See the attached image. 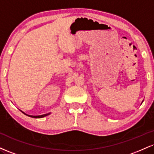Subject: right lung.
I'll list each match as a JSON object with an SVG mask.
<instances>
[{
	"label": "right lung",
	"mask_w": 154,
	"mask_h": 154,
	"mask_svg": "<svg viewBox=\"0 0 154 154\" xmlns=\"http://www.w3.org/2000/svg\"><path fill=\"white\" fill-rule=\"evenodd\" d=\"M24 113V112H23ZM25 114V113H24ZM50 113H47V114H44V115H41V116H31V118H43V117H45V116H48V115H49ZM26 115V114H25Z\"/></svg>",
	"instance_id": "add662e5"
}]
</instances>
